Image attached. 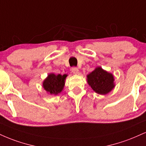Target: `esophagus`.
I'll return each mask as SVG.
<instances>
[{"label": "esophagus", "mask_w": 146, "mask_h": 146, "mask_svg": "<svg viewBox=\"0 0 146 146\" xmlns=\"http://www.w3.org/2000/svg\"><path fill=\"white\" fill-rule=\"evenodd\" d=\"M71 71L73 74L77 75L79 73V69L77 67H73L71 68Z\"/></svg>", "instance_id": "34e87169"}]
</instances>
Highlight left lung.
I'll return each mask as SVG.
<instances>
[{"label": "left lung", "mask_w": 146, "mask_h": 146, "mask_svg": "<svg viewBox=\"0 0 146 146\" xmlns=\"http://www.w3.org/2000/svg\"><path fill=\"white\" fill-rule=\"evenodd\" d=\"M87 80L92 90L100 94H108L115 87L113 75L101 67H96L88 75Z\"/></svg>", "instance_id": "8db88e82"}]
</instances>
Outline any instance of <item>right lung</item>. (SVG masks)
Returning a JSON list of instances; mask_svg holds the SVG:
<instances>
[{
  "label": "right lung",
  "instance_id": "1",
  "mask_svg": "<svg viewBox=\"0 0 146 146\" xmlns=\"http://www.w3.org/2000/svg\"><path fill=\"white\" fill-rule=\"evenodd\" d=\"M66 76V75H55L54 73H50L43 81V88L47 93H50L52 95H57L62 92L64 88V81Z\"/></svg>",
  "mask_w": 146,
  "mask_h": 146
}]
</instances>
